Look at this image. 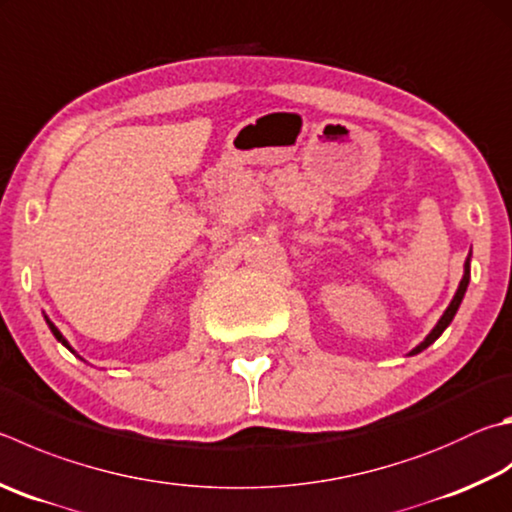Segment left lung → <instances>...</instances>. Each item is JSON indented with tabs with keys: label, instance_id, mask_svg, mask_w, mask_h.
I'll return each instance as SVG.
<instances>
[{
	"label": "left lung",
	"instance_id": "left-lung-1",
	"mask_svg": "<svg viewBox=\"0 0 512 512\" xmlns=\"http://www.w3.org/2000/svg\"><path fill=\"white\" fill-rule=\"evenodd\" d=\"M468 282H470V255H468V259H466V266H463V277H461V282H459V288H457V293H454V297H452V302H450V306L448 309H445V313L441 315V320L436 322V327L427 333V338L421 342V345L418 347H414L410 353L414 356V353H421L423 349H427L432 345V342L441 336V333L448 329V324L452 322V318L454 315H457V311H459V304H461V300H463V295H466V288H468Z\"/></svg>",
	"mask_w": 512,
	"mask_h": 512
}]
</instances>
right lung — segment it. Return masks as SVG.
<instances>
[{
  "mask_svg": "<svg viewBox=\"0 0 512 512\" xmlns=\"http://www.w3.org/2000/svg\"><path fill=\"white\" fill-rule=\"evenodd\" d=\"M44 318H46V315H44ZM46 324H49V329H51V333H53V336H55V340H58V342H62V345H64V347H67V349H69L71 353H76V351H73V349H71V345H69V342H67V338H64V336H62V333L58 331V327H55V324H53V322H51L49 318H46Z\"/></svg>",
  "mask_w": 512,
  "mask_h": 512,
  "instance_id": "obj_1",
  "label": "right lung"
}]
</instances>
